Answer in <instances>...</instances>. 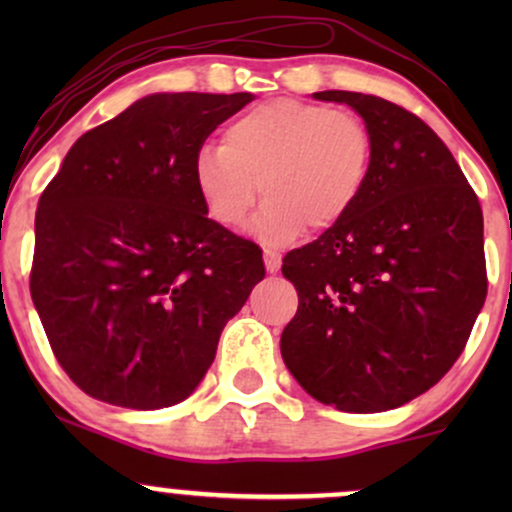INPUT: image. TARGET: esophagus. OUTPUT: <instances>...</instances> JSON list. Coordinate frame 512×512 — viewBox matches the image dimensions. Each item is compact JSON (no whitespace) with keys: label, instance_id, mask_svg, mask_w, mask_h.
Here are the masks:
<instances>
[{"label":"esophagus","instance_id":"esophagus-1","mask_svg":"<svg viewBox=\"0 0 512 512\" xmlns=\"http://www.w3.org/2000/svg\"><path fill=\"white\" fill-rule=\"evenodd\" d=\"M264 267L269 274H276L281 269V255L274 250H264Z\"/></svg>","mask_w":512,"mask_h":512}]
</instances>
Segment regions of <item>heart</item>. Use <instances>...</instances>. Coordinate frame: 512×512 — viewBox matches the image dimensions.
Returning a JSON list of instances; mask_svg holds the SVG:
<instances>
[{
	"instance_id": "1",
	"label": "heart",
	"mask_w": 512,
	"mask_h": 512,
	"mask_svg": "<svg viewBox=\"0 0 512 512\" xmlns=\"http://www.w3.org/2000/svg\"><path fill=\"white\" fill-rule=\"evenodd\" d=\"M373 166V137L349 110L276 98L223 129L221 149L195 158V187L207 214L223 228L250 223L267 245H286L310 226L330 231L354 211Z\"/></svg>"
}]
</instances>
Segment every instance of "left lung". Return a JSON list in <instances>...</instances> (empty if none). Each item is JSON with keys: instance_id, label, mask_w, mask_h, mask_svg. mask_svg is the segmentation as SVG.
Returning a JSON list of instances; mask_svg holds the SVG:
<instances>
[{"instance_id": "1", "label": "left lung", "mask_w": 512, "mask_h": 512, "mask_svg": "<svg viewBox=\"0 0 512 512\" xmlns=\"http://www.w3.org/2000/svg\"><path fill=\"white\" fill-rule=\"evenodd\" d=\"M313 98L366 122L373 166L354 211L286 255L298 310L281 356L317 402L397 409L436 385L467 344L486 298L484 216L424 120L366 93Z\"/></svg>"}]
</instances>
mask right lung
<instances>
[{"mask_svg": "<svg viewBox=\"0 0 512 512\" xmlns=\"http://www.w3.org/2000/svg\"><path fill=\"white\" fill-rule=\"evenodd\" d=\"M252 98H139L76 139L40 195L33 305L86 395L139 411L187 399L264 279L262 250L209 219L195 187L202 144Z\"/></svg>", "mask_w": 512, "mask_h": 512, "instance_id": "right-lung-1", "label": "right lung"}]
</instances>
